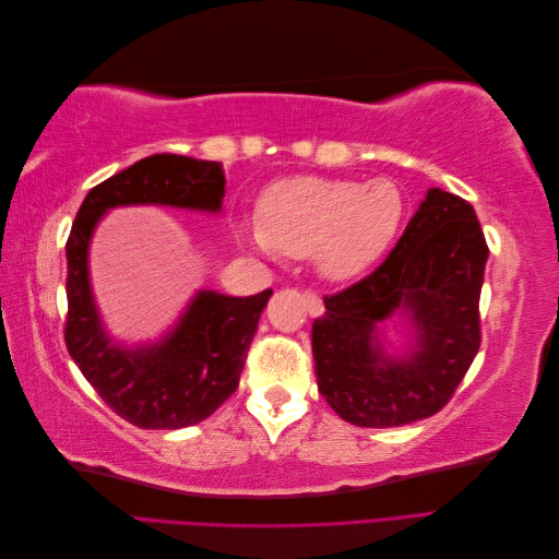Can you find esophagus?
Here are the masks:
<instances>
[{
  "instance_id": "1",
  "label": "esophagus",
  "mask_w": 559,
  "mask_h": 559,
  "mask_svg": "<svg viewBox=\"0 0 559 559\" xmlns=\"http://www.w3.org/2000/svg\"><path fill=\"white\" fill-rule=\"evenodd\" d=\"M302 296H306V308H308L310 317H319L321 312H324V302H321V296L317 292L308 289Z\"/></svg>"
}]
</instances>
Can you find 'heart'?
Masks as SVG:
<instances>
[{
    "instance_id": "obj_1",
    "label": "heart",
    "mask_w": 559,
    "mask_h": 559,
    "mask_svg": "<svg viewBox=\"0 0 559 559\" xmlns=\"http://www.w3.org/2000/svg\"><path fill=\"white\" fill-rule=\"evenodd\" d=\"M403 222V195L389 179L298 177L270 186L261 200V226L249 238L265 253L308 257L333 280L373 265L394 242Z\"/></svg>"
}]
</instances>
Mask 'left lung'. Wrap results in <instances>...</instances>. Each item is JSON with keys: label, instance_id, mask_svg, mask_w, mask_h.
Returning a JSON list of instances; mask_svg holds the SVG:
<instances>
[{"label": "left lung", "instance_id": "8db88e82", "mask_svg": "<svg viewBox=\"0 0 559 559\" xmlns=\"http://www.w3.org/2000/svg\"><path fill=\"white\" fill-rule=\"evenodd\" d=\"M487 242L460 195L431 189L396 247L347 289L324 296L312 324L321 396L349 425L384 429L436 415L480 349V289ZM409 314L418 345L386 358L377 324Z\"/></svg>", "mask_w": 559, "mask_h": 559}]
</instances>
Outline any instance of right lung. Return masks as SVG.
Listing matches in <instances>:
<instances>
[{
	"mask_svg": "<svg viewBox=\"0 0 559 559\" xmlns=\"http://www.w3.org/2000/svg\"><path fill=\"white\" fill-rule=\"evenodd\" d=\"M224 186L222 163L154 154L91 189L67 238V352L99 399L140 429L198 425L238 389L259 317L273 289L247 298L200 292L160 343L118 347L105 333L91 294V235L105 212L118 205L218 212Z\"/></svg>",
	"mask_w": 559,
	"mask_h": 559,
	"instance_id": "right-lung-1",
	"label": "right lung"
}]
</instances>
